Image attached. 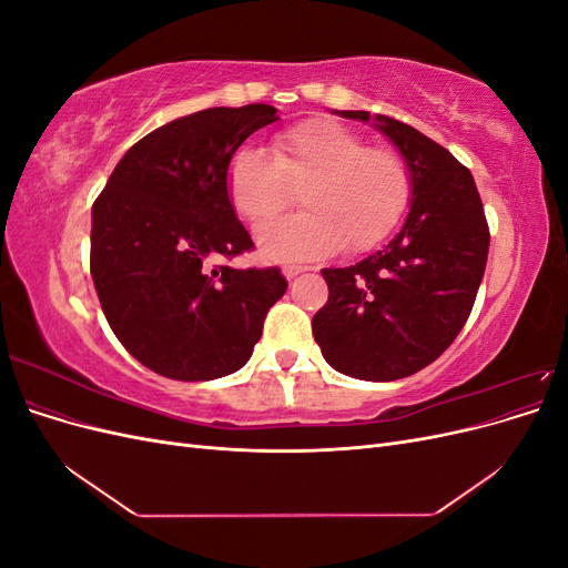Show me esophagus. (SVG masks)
<instances>
[{
	"instance_id": "esophagus-1",
	"label": "esophagus",
	"mask_w": 568,
	"mask_h": 568,
	"mask_svg": "<svg viewBox=\"0 0 568 568\" xmlns=\"http://www.w3.org/2000/svg\"><path fill=\"white\" fill-rule=\"evenodd\" d=\"M311 267H305V265H284V277L286 280H294V277H298V274H303V272H307Z\"/></svg>"
}]
</instances>
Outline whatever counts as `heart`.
Returning a JSON list of instances; mask_svg holds the SVG:
<instances>
[{"instance_id":"obj_1","label":"heart","mask_w":568,"mask_h":568,"mask_svg":"<svg viewBox=\"0 0 568 568\" xmlns=\"http://www.w3.org/2000/svg\"><path fill=\"white\" fill-rule=\"evenodd\" d=\"M298 192L303 213L257 234L277 261H311L338 251H369L398 225L409 201L403 159L367 146L332 120H305L274 136L270 153L242 149L227 168V196L236 215L263 227Z\"/></svg>"}]
</instances>
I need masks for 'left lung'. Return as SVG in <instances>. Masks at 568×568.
<instances>
[{
	"label": "left lung",
	"mask_w": 568,
	"mask_h": 568,
	"mask_svg": "<svg viewBox=\"0 0 568 568\" xmlns=\"http://www.w3.org/2000/svg\"><path fill=\"white\" fill-rule=\"evenodd\" d=\"M384 132L409 170L412 201L386 248L326 267L329 301L313 336L336 372L395 382L432 365L467 322L488 261L490 232L476 182L448 149L388 115L336 111Z\"/></svg>",
	"instance_id": "left-lung-1"
}]
</instances>
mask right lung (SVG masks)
<instances>
[{"instance_id": "right-lung-1", "label": "right lung", "mask_w": 568, "mask_h": 568, "mask_svg": "<svg viewBox=\"0 0 568 568\" xmlns=\"http://www.w3.org/2000/svg\"><path fill=\"white\" fill-rule=\"evenodd\" d=\"M277 109H205L149 132L92 205L90 272L113 334L168 379L242 369L286 280L280 267L215 265L251 251L227 196V168Z\"/></svg>"}]
</instances>
